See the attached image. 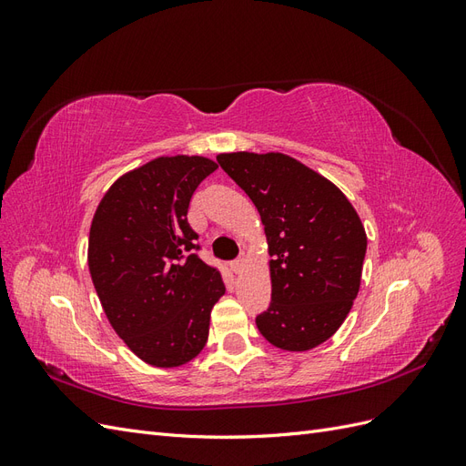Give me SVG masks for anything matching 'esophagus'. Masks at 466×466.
Segmentation results:
<instances>
[{
  "instance_id": "34e87169",
  "label": "esophagus",
  "mask_w": 466,
  "mask_h": 466,
  "mask_svg": "<svg viewBox=\"0 0 466 466\" xmlns=\"http://www.w3.org/2000/svg\"><path fill=\"white\" fill-rule=\"evenodd\" d=\"M243 268H245V257H238L237 260H233V262H231V270H233L235 274L243 272Z\"/></svg>"
}]
</instances>
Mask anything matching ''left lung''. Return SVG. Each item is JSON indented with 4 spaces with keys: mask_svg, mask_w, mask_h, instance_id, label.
<instances>
[{
    "mask_svg": "<svg viewBox=\"0 0 466 466\" xmlns=\"http://www.w3.org/2000/svg\"><path fill=\"white\" fill-rule=\"evenodd\" d=\"M218 163L257 206L272 257L260 334L288 351L317 348L340 329L360 291L368 237L358 211L289 155L237 151Z\"/></svg>",
    "mask_w": 466,
    "mask_h": 466,
    "instance_id": "1",
    "label": "left lung"
}]
</instances>
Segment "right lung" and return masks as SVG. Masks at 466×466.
I'll list each match as a JSON object with an SVG mask.
<instances>
[{"label":"right lung","mask_w":466,"mask_h":466,"mask_svg":"<svg viewBox=\"0 0 466 466\" xmlns=\"http://www.w3.org/2000/svg\"><path fill=\"white\" fill-rule=\"evenodd\" d=\"M218 165L157 157L120 177L98 204L89 233V272L112 329L155 368H178L204 350L209 315L225 293L200 257L188 204Z\"/></svg>","instance_id":"obj_1"}]
</instances>
